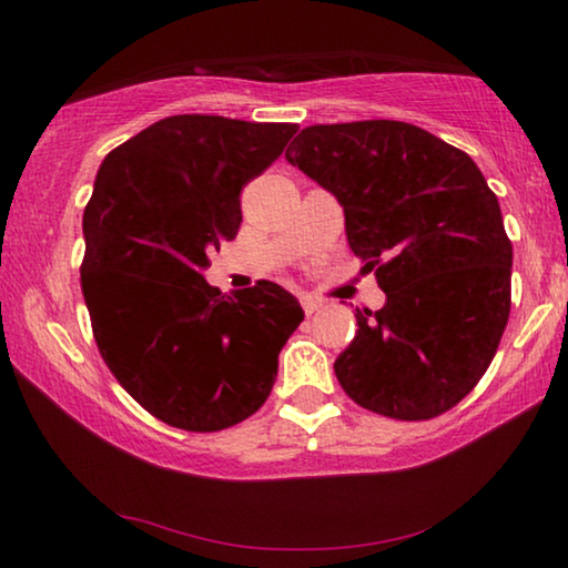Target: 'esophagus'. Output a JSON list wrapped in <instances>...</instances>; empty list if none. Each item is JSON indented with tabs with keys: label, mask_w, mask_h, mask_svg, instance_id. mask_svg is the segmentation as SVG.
Listing matches in <instances>:
<instances>
[{
	"label": "esophagus",
	"mask_w": 568,
	"mask_h": 568,
	"mask_svg": "<svg viewBox=\"0 0 568 568\" xmlns=\"http://www.w3.org/2000/svg\"><path fill=\"white\" fill-rule=\"evenodd\" d=\"M300 302H302V310H305L307 315H313V313H317V310L323 307V302L315 300V297H310V294H302Z\"/></svg>",
	"instance_id": "1"
}]
</instances>
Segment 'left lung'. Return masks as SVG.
I'll list each match as a JSON object with an SVG mask.
<instances>
[{"instance_id": "obj_1", "label": "left lung", "mask_w": 568, "mask_h": 568, "mask_svg": "<svg viewBox=\"0 0 568 568\" xmlns=\"http://www.w3.org/2000/svg\"><path fill=\"white\" fill-rule=\"evenodd\" d=\"M286 162L336 196L348 247L375 268L385 305L356 310L333 362L375 414L424 422L468 395L509 317L511 243L468 154L403 121L307 126Z\"/></svg>"}]
</instances>
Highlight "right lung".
<instances>
[{"instance_id":"add662e5","label":"right lung","mask_w":568,"mask_h":568,"mask_svg":"<svg viewBox=\"0 0 568 568\" xmlns=\"http://www.w3.org/2000/svg\"><path fill=\"white\" fill-rule=\"evenodd\" d=\"M294 123L170 115L108 154L82 216V294L98 348L139 406L220 432L266 403L302 323L284 286L222 294L209 253L237 235L240 191L284 152Z\"/></svg>"}]
</instances>
